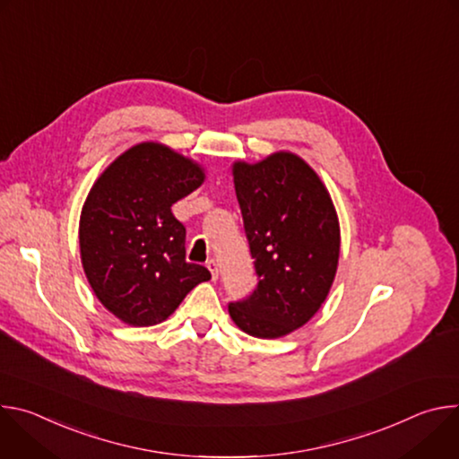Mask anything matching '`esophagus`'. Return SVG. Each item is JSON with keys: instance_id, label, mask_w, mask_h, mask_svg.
Here are the masks:
<instances>
[{"instance_id": "obj_1", "label": "esophagus", "mask_w": 459, "mask_h": 459, "mask_svg": "<svg viewBox=\"0 0 459 459\" xmlns=\"http://www.w3.org/2000/svg\"><path fill=\"white\" fill-rule=\"evenodd\" d=\"M207 269L211 271V274H212V280H218V261L216 259H209L207 261Z\"/></svg>"}]
</instances>
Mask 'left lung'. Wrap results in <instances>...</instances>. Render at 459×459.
I'll return each mask as SVG.
<instances>
[{
    "instance_id": "8db88e82",
    "label": "left lung",
    "mask_w": 459,
    "mask_h": 459,
    "mask_svg": "<svg viewBox=\"0 0 459 459\" xmlns=\"http://www.w3.org/2000/svg\"><path fill=\"white\" fill-rule=\"evenodd\" d=\"M234 186L257 285L229 312L247 334L280 338L305 325L331 290L338 216L316 172L289 152L236 163Z\"/></svg>"
}]
</instances>
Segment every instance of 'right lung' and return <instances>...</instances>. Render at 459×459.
<instances>
[{
  "label": "right lung",
  "instance_id": "1",
  "mask_svg": "<svg viewBox=\"0 0 459 459\" xmlns=\"http://www.w3.org/2000/svg\"><path fill=\"white\" fill-rule=\"evenodd\" d=\"M204 170L156 143L121 154L94 183L82 211L80 248L98 299L121 321L149 326L211 280L185 259V225L170 207L204 183Z\"/></svg>",
  "mask_w": 459,
  "mask_h": 459
}]
</instances>
